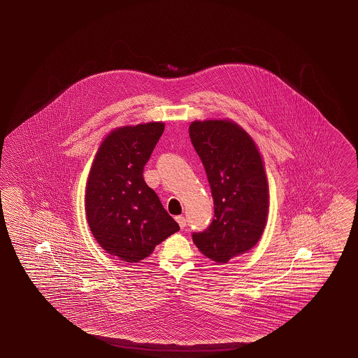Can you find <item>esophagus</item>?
I'll return each instance as SVG.
<instances>
[{"label": "esophagus", "instance_id": "esophagus-1", "mask_svg": "<svg viewBox=\"0 0 358 358\" xmlns=\"http://www.w3.org/2000/svg\"><path fill=\"white\" fill-rule=\"evenodd\" d=\"M176 222L179 223V226H180V228H184L185 226H187V220L182 217V215H178V217H176Z\"/></svg>", "mask_w": 358, "mask_h": 358}]
</instances>
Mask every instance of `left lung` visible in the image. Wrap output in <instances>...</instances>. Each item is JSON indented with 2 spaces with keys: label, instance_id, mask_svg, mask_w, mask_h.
I'll use <instances>...</instances> for the list:
<instances>
[{
  "label": "left lung",
  "instance_id": "1",
  "mask_svg": "<svg viewBox=\"0 0 358 358\" xmlns=\"http://www.w3.org/2000/svg\"><path fill=\"white\" fill-rule=\"evenodd\" d=\"M189 136L207 173L215 215L207 229L192 234L195 246L218 264L245 254L266 224L268 185L252 138L229 121H195Z\"/></svg>",
  "mask_w": 358,
  "mask_h": 358
}]
</instances>
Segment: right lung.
<instances>
[{"label": "right lung", "mask_w": 358, "mask_h": 358, "mask_svg": "<svg viewBox=\"0 0 358 358\" xmlns=\"http://www.w3.org/2000/svg\"><path fill=\"white\" fill-rule=\"evenodd\" d=\"M164 129L162 122H150L110 132L92 165L85 190L88 224L99 246L126 262L143 260L179 231L143 180Z\"/></svg>", "instance_id": "1"}]
</instances>
